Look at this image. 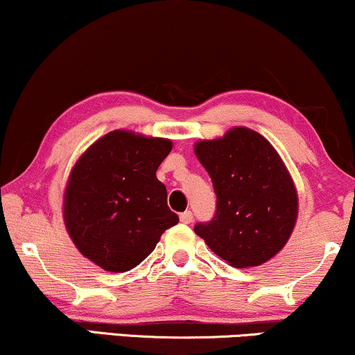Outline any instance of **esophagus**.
Returning <instances> with one entry per match:
<instances>
[{"label":"esophagus","instance_id":"34e87169","mask_svg":"<svg viewBox=\"0 0 355 355\" xmlns=\"http://www.w3.org/2000/svg\"><path fill=\"white\" fill-rule=\"evenodd\" d=\"M181 222L182 224H191L192 222V212L191 211H186L181 214Z\"/></svg>","mask_w":355,"mask_h":355}]
</instances>
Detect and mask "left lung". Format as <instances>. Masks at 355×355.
Instances as JSON below:
<instances>
[{
    "label": "left lung",
    "mask_w": 355,
    "mask_h": 355,
    "mask_svg": "<svg viewBox=\"0 0 355 355\" xmlns=\"http://www.w3.org/2000/svg\"><path fill=\"white\" fill-rule=\"evenodd\" d=\"M194 151L217 196L216 216L196 224V234L235 268L268 261L298 217V194L277 150L257 131L235 126L222 138L198 141Z\"/></svg>",
    "instance_id": "1"
}]
</instances>
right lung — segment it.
<instances>
[{
	"label": "right lung",
	"mask_w": 355,
	"mask_h": 355,
	"mask_svg": "<svg viewBox=\"0 0 355 355\" xmlns=\"http://www.w3.org/2000/svg\"><path fill=\"white\" fill-rule=\"evenodd\" d=\"M173 150L164 138L115 130L73 166L64 196V222L82 255L123 273L155 250L179 217L156 171Z\"/></svg>",
	"instance_id": "obj_1"
}]
</instances>
